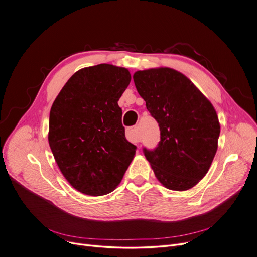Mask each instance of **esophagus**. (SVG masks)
<instances>
[{"instance_id": "obj_1", "label": "esophagus", "mask_w": 257, "mask_h": 257, "mask_svg": "<svg viewBox=\"0 0 257 257\" xmlns=\"http://www.w3.org/2000/svg\"><path fill=\"white\" fill-rule=\"evenodd\" d=\"M127 139L131 143H139L141 142V137H139V130L137 126H132L127 128L126 130Z\"/></svg>"}]
</instances>
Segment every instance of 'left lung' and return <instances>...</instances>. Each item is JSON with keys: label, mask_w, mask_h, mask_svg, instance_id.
<instances>
[{"label": "left lung", "mask_w": 257, "mask_h": 257, "mask_svg": "<svg viewBox=\"0 0 257 257\" xmlns=\"http://www.w3.org/2000/svg\"><path fill=\"white\" fill-rule=\"evenodd\" d=\"M137 92L160 128V142L144 154L158 180L173 191L195 186L208 172L217 151V113L199 89L168 67L138 71Z\"/></svg>", "instance_id": "8db88e82"}]
</instances>
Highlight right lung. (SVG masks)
Masks as SVG:
<instances>
[{"label":"right lung","mask_w":257,"mask_h":257,"mask_svg":"<svg viewBox=\"0 0 257 257\" xmlns=\"http://www.w3.org/2000/svg\"><path fill=\"white\" fill-rule=\"evenodd\" d=\"M130 81L124 67H85L66 82L52 104L50 149L63 176L85 195L112 192L135 155L118 104Z\"/></svg>","instance_id":"1"}]
</instances>
